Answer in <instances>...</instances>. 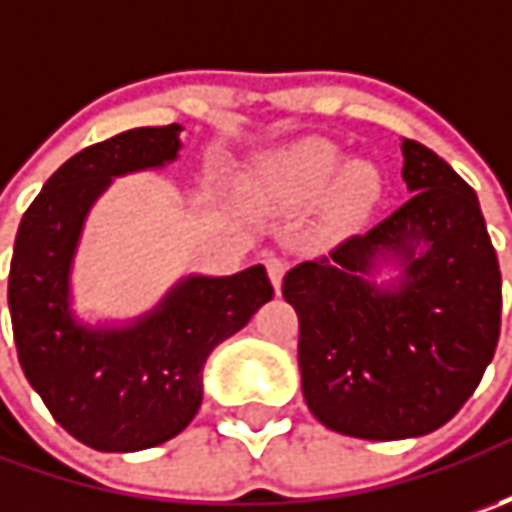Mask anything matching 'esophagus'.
Returning <instances> with one entry per match:
<instances>
[{
	"label": "esophagus",
	"instance_id": "obj_1",
	"mask_svg": "<svg viewBox=\"0 0 512 512\" xmlns=\"http://www.w3.org/2000/svg\"><path fill=\"white\" fill-rule=\"evenodd\" d=\"M265 267H267V276H270V282H273V287H276V293L282 290V279H285V270L287 265L279 259V256H270V259H265Z\"/></svg>",
	"mask_w": 512,
	"mask_h": 512
}]
</instances>
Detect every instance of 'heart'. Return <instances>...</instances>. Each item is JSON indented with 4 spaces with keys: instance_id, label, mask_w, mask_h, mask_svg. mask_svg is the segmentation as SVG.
<instances>
[{
    "instance_id": "heart-1",
    "label": "heart",
    "mask_w": 512,
    "mask_h": 512,
    "mask_svg": "<svg viewBox=\"0 0 512 512\" xmlns=\"http://www.w3.org/2000/svg\"><path fill=\"white\" fill-rule=\"evenodd\" d=\"M339 168L342 150L325 139H305L267 159L259 170V193L270 205L296 210L313 205L327 190L322 230L325 236H347L379 202L382 176L370 162H350L344 170Z\"/></svg>"
}]
</instances>
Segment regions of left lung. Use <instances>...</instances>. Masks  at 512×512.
Returning a JSON list of instances; mask_svg holds the SVG:
<instances>
[{
    "mask_svg": "<svg viewBox=\"0 0 512 512\" xmlns=\"http://www.w3.org/2000/svg\"><path fill=\"white\" fill-rule=\"evenodd\" d=\"M402 153L413 196L282 282L299 316L310 413L370 442L450 422L482 382L502 330V270L473 187L422 142L404 139ZM384 249L405 259V285L393 294L363 279Z\"/></svg>",
    "mask_w": 512,
    "mask_h": 512,
    "instance_id": "8db88e82",
    "label": "left lung"
}]
</instances>
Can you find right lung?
I'll use <instances>...</instances> for the list:
<instances>
[{
    "instance_id": "obj_1",
    "label": "right lung",
    "mask_w": 512,
    "mask_h": 512,
    "mask_svg": "<svg viewBox=\"0 0 512 512\" xmlns=\"http://www.w3.org/2000/svg\"><path fill=\"white\" fill-rule=\"evenodd\" d=\"M179 125L133 128L79 150L30 202L10 259L13 342L30 387L73 439L133 453L179 436L202 404V370L273 299L265 267L190 276L139 325L88 330L70 319L68 273L93 199L110 176L176 159Z\"/></svg>"
}]
</instances>
